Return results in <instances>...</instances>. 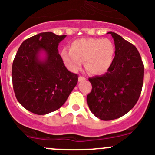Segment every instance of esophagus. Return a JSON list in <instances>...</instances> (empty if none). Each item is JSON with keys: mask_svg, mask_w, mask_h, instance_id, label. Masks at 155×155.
<instances>
[{"mask_svg": "<svg viewBox=\"0 0 155 155\" xmlns=\"http://www.w3.org/2000/svg\"><path fill=\"white\" fill-rule=\"evenodd\" d=\"M86 79V77H84V76H79V82H83V81H85Z\"/></svg>", "mask_w": 155, "mask_h": 155, "instance_id": "1", "label": "esophagus"}]
</instances>
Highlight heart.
I'll list each match as a JSON object with an SVG mask.
<instances>
[{
  "mask_svg": "<svg viewBox=\"0 0 155 155\" xmlns=\"http://www.w3.org/2000/svg\"><path fill=\"white\" fill-rule=\"evenodd\" d=\"M62 60L68 68L77 71L86 61V69L93 75L104 74L112 65L115 46L107 38H80L72 43L71 49L64 48Z\"/></svg>",
  "mask_w": 155,
  "mask_h": 155,
  "instance_id": "1",
  "label": "heart"
}]
</instances>
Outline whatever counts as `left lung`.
I'll return each mask as SVG.
<instances>
[{
	"instance_id": "1",
	"label": "left lung",
	"mask_w": 155,
	"mask_h": 155,
	"mask_svg": "<svg viewBox=\"0 0 155 155\" xmlns=\"http://www.w3.org/2000/svg\"><path fill=\"white\" fill-rule=\"evenodd\" d=\"M115 56L105 74L89 79L92 90L86 100L90 111L102 120L117 119L129 112L138 100L144 67L139 51L131 43L110 31Z\"/></svg>"
}]
</instances>
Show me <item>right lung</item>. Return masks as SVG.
<instances>
[{
	"label": "right lung",
	"instance_id": "add662e5",
	"mask_svg": "<svg viewBox=\"0 0 155 155\" xmlns=\"http://www.w3.org/2000/svg\"><path fill=\"white\" fill-rule=\"evenodd\" d=\"M65 37L39 33L24 41L17 51L12 72L14 91L21 105L33 114L57 110L77 84L78 75L66 69L58 53V43Z\"/></svg>",
	"mask_w": 155,
	"mask_h": 155
}]
</instances>
